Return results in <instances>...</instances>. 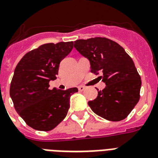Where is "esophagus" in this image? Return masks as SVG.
Returning a JSON list of instances; mask_svg holds the SVG:
<instances>
[{
    "label": "esophagus",
    "mask_w": 158,
    "mask_h": 158,
    "mask_svg": "<svg viewBox=\"0 0 158 158\" xmlns=\"http://www.w3.org/2000/svg\"><path fill=\"white\" fill-rule=\"evenodd\" d=\"M78 89H79V91H83L86 89V87L84 86H79L78 87Z\"/></svg>",
    "instance_id": "34e87169"
}]
</instances>
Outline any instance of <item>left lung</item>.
<instances>
[{
	"mask_svg": "<svg viewBox=\"0 0 158 158\" xmlns=\"http://www.w3.org/2000/svg\"><path fill=\"white\" fill-rule=\"evenodd\" d=\"M75 48L89 59L91 72L101 71L106 87L88 102L96 115L111 121L124 120L140 99L141 79L135 64L121 46L108 38L95 37L75 42ZM99 90V89H97Z\"/></svg>",
	"mask_w": 158,
	"mask_h": 158,
	"instance_id": "1",
	"label": "left lung"
}]
</instances>
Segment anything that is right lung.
Returning a JSON list of instances; mask_svg holds the SVG:
<instances>
[{
	"mask_svg": "<svg viewBox=\"0 0 158 158\" xmlns=\"http://www.w3.org/2000/svg\"><path fill=\"white\" fill-rule=\"evenodd\" d=\"M73 49V42L46 43L26 53L18 63L9 94L14 108L26 124L39 131L52 130L67 116L70 97L77 87L49 89L60 62Z\"/></svg>",
	"mask_w": 158,
	"mask_h": 158,
	"instance_id": "1",
	"label": "right lung"
}]
</instances>
